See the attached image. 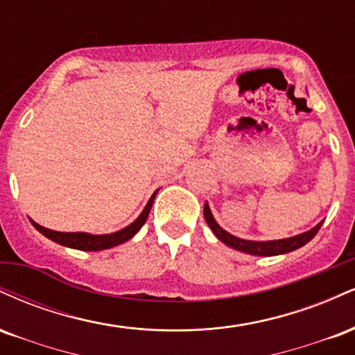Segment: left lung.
I'll use <instances>...</instances> for the list:
<instances>
[{
	"instance_id": "left-lung-1",
	"label": "left lung",
	"mask_w": 355,
	"mask_h": 355,
	"mask_svg": "<svg viewBox=\"0 0 355 355\" xmlns=\"http://www.w3.org/2000/svg\"><path fill=\"white\" fill-rule=\"evenodd\" d=\"M203 217H205V222L209 223L211 232H214V234L218 237V240H222L225 245L235 248V250L243 252V254L263 255V257L280 255V254H287V252L297 250V248H300L307 242H311V240L315 237L317 232H319L322 223H324V222H320L319 225L313 227L312 230L304 232V234L295 235V237H291V239L268 240V242H254V240H242L239 237H234V235H230L229 232L223 230L222 227L215 222L214 217H211V211L207 203H205V207H203Z\"/></svg>"
}]
</instances>
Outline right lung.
<instances>
[{
  "instance_id": "right-lung-1",
  "label": "right lung",
  "mask_w": 355,
  "mask_h": 355,
  "mask_svg": "<svg viewBox=\"0 0 355 355\" xmlns=\"http://www.w3.org/2000/svg\"><path fill=\"white\" fill-rule=\"evenodd\" d=\"M155 193L152 195L148 203H146L145 210L141 211V215L138 217L132 225L125 227L123 230L115 232V234H108V235H89V234H83V232H55L50 229H44V227L38 225V223L31 220L33 227L38 232H42L44 237H48L53 242L60 243V245L64 247H71V248H78V250H89V252H96V250H105V248H112L115 245H120V243L126 242L137 234L138 230L144 227V223L148 218L150 209H152Z\"/></svg>"
}]
</instances>
